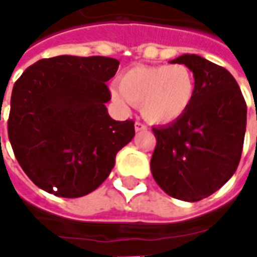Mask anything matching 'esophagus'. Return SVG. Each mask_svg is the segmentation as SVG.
Returning <instances> with one entry per match:
<instances>
[{"label":"esophagus","mask_w":257,"mask_h":257,"mask_svg":"<svg viewBox=\"0 0 257 257\" xmlns=\"http://www.w3.org/2000/svg\"><path fill=\"white\" fill-rule=\"evenodd\" d=\"M146 129H147V126H146L145 123L139 122V121H136V122H135V131H136V132H140V131H146Z\"/></svg>","instance_id":"1"}]
</instances>
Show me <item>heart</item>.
<instances>
[{
    "label": "heart",
    "mask_w": 257,
    "mask_h": 257,
    "mask_svg": "<svg viewBox=\"0 0 257 257\" xmlns=\"http://www.w3.org/2000/svg\"><path fill=\"white\" fill-rule=\"evenodd\" d=\"M118 88L111 92L117 104H140L142 115L154 123L182 117L195 92L194 75L184 64L138 66L119 77Z\"/></svg>",
    "instance_id": "heart-1"
}]
</instances>
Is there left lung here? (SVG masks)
<instances>
[{
  "instance_id": "left-lung-1",
  "label": "left lung",
  "mask_w": 257,
  "mask_h": 257,
  "mask_svg": "<svg viewBox=\"0 0 257 257\" xmlns=\"http://www.w3.org/2000/svg\"><path fill=\"white\" fill-rule=\"evenodd\" d=\"M171 63L184 64L193 71L195 92L182 117L153 128L157 146L151 173L168 195L197 202L217 191L237 171L246 129V103L224 67L190 53Z\"/></svg>"
}]
</instances>
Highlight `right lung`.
<instances>
[{
  "mask_svg": "<svg viewBox=\"0 0 257 257\" xmlns=\"http://www.w3.org/2000/svg\"><path fill=\"white\" fill-rule=\"evenodd\" d=\"M119 62L106 56L41 59L15 82L9 142L22 169L40 189L78 198L100 186L115 156L134 139V121H115L106 82Z\"/></svg>",
  "mask_w": 257,
  "mask_h": 257,
  "instance_id": "right-lung-1",
  "label": "right lung"
}]
</instances>
